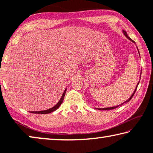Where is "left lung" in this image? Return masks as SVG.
I'll return each instance as SVG.
<instances>
[{"label":"left lung","mask_w":153,"mask_h":153,"mask_svg":"<svg viewBox=\"0 0 153 153\" xmlns=\"http://www.w3.org/2000/svg\"><path fill=\"white\" fill-rule=\"evenodd\" d=\"M122 31H123V33H124V36H126V37L127 38H128V39L131 40V41H132V42H134L135 43V42H134L133 40H132L131 38H130L129 37H128V36L127 35V33L126 32V31H124V30H122ZM141 75H142V71H141V74H140V77H141ZM141 78V77H140ZM139 83H140V82H138V84H137V86H136V88L135 89V91H134V92H133V94H132V95L131 96V97H130V98L128 100H126V102H124V103H122V104H120V105H118V106H113V107H109V108H97V109H98V110H112V109H114V108H117L118 106H121V105H122L123 104H124V103H126V102H129L130 100H131V99H132V97H133V95H134V94H135V91H136V90H137V86H138V84H139Z\"/></svg>","instance_id":"1"}]
</instances>
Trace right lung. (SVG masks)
Masks as SVG:
<instances>
[{"label":"right lung","mask_w":153,"mask_h":153,"mask_svg":"<svg viewBox=\"0 0 153 153\" xmlns=\"http://www.w3.org/2000/svg\"><path fill=\"white\" fill-rule=\"evenodd\" d=\"M66 91L67 89H65V91H64L63 94L62 95V97H61L60 101H59L58 103H57L56 105H55L53 107H52V108L48 109V110H45V111H31L30 113H38V114H48V113H52L54 111H56V109H58L60 106L61 105V104L62 103L63 100H64V97H65V93H66Z\"/></svg>","instance_id":"1"}]
</instances>
